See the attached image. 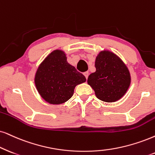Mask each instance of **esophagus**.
Instances as JSON below:
<instances>
[{
  "label": "esophagus",
  "instance_id": "obj_1",
  "mask_svg": "<svg viewBox=\"0 0 155 155\" xmlns=\"http://www.w3.org/2000/svg\"><path fill=\"white\" fill-rule=\"evenodd\" d=\"M84 76H85V77H86V79L87 80V79H88V76H89V72H88V71L84 72Z\"/></svg>",
  "mask_w": 155,
  "mask_h": 155
}]
</instances>
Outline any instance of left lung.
I'll list each match as a JSON object with an SVG mask.
<instances>
[{"mask_svg":"<svg viewBox=\"0 0 155 155\" xmlns=\"http://www.w3.org/2000/svg\"><path fill=\"white\" fill-rule=\"evenodd\" d=\"M96 71L90 74L87 82L94 90L96 97L106 102L121 99L130 85L128 68L115 54L101 51L95 61Z\"/></svg>","mask_w":155,"mask_h":155,"instance_id":"left-lung-1","label":"left lung"}]
</instances>
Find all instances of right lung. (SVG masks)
Here are the masks:
<instances>
[{"mask_svg": "<svg viewBox=\"0 0 155 155\" xmlns=\"http://www.w3.org/2000/svg\"><path fill=\"white\" fill-rule=\"evenodd\" d=\"M85 81V76L68 63L64 52L58 50L47 56L35 77L40 95L53 104L68 101L73 95L76 86Z\"/></svg>", "mask_w": 155, "mask_h": 155, "instance_id": "add662e5", "label": "right lung"}]
</instances>
